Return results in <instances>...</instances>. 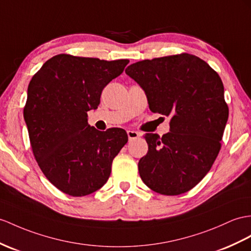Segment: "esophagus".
I'll use <instances>...</instances> for the list:
<instances>
[{"mask_svg":"<svg viewBox=\"0 0 251 251\" xmlns=\"http://www.w3.org/2000/svg\"><path fill=\"white\" fill-rule=\"evenodd\" d=\"M127 133V137H129V140H133V139H136L140 136V133L136 132V131H132V130H129L126 132Z\"/></svg>","mask_w":251,"mask_h":251,"instance_id":"esophagus-1","label":"esophagus"}]
</instances>
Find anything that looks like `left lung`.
I'll use <instances>...</instances> for the list:
<instances>
[{"label": "left lung", "mask_w": 251, "mask_h": 251, "mask_svg": "<svg viewBox=\"0 0 251 251\" xmlns=\"http://www.w3.org/2000/svg\"><path fill=\"white\" fill-rule=\"evenodd\" d=\"M126 73L145 91L151 112L170 116L167 134L145 135L148 153L138 162L140 178L158 194L186 193L209 173L221 150L229 116L221 77L187 53L142 60Z\"/></svg>", "instance_id": "8db88e82"}]
</instances>
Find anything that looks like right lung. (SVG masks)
Masks as SVG:
<instances>
[{
	"instance_id": "obj_1",
	"label": "right lung",
	"mask_w": 251,
	"mask_h": 251,
	"mask_svg": "<svg viewBox=\"0 0 251 251\" xmlns=\"http://www.w3.org/2000/svg\"><path fill=\"white\" fill-rule=\"evenodd\" d=\"M127 64L58 54L30 79L23 111L30 146L47 179L65 194L82 197L101 188L127 142L125 130L98 131L87 118Z\"/></svg>"
}]
</instances>
